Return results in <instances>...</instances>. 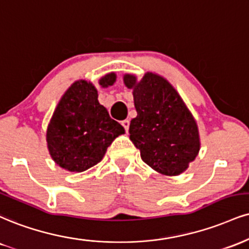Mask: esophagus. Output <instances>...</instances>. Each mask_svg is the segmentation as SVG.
Returning <instances> with one entry per match:
<instances>
[{
    "instance_id": "34e87169",
    "label": "esophagus",
    "mask_w": 249,
    "mask_h": 249,
    "mask_svg": "<svg viewBox=\"0 0 249 249\" xmlns=\"http://www.w3.org/2000/svg\"><path fill=\"white\" fill-rule=\"evenodd\" d=\"M122 125H123V127L125 128V131H128V126H130V121H128V119H124V121L122 122Z\"/></svg>"
}]
</instances>
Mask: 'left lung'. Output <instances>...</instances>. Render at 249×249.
Segmentation results:
<instances>
[{
    "mask_svg": "<svg viewBox=\"0 0 249 249\" xmlns=\"http://www.w3.org/2000/svg\"><path fill=\"white\" fill-rule=\"evenodd\" d=\"M124 83L133 89L137 117L128 132L142 161L164 175L183 173L199 151L198 128L184 102L157 74L146 73L139 82L126 74Z\"/></svg>",
    "mask_w": 249,
    "mask_h": 249,
    "instance_id": "1",
    "label": "left lung"
}]
</instances>
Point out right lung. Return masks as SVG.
I'll return each mask as SVG.
<instances>
[{
	"label": "right lung",
	"mask_w": 249,
	"mask_h": 249,
	"mask_svg": "<svg viewBox=\"0 0 249 249\" xmlns=\"http://www.w3.org/2000/svg\"><path fill=\"white\" fill-rule=\"evenodd\" d=\"M115 81V74H107L100 85L112 86ZM97 97L95 87L81 80L60 100L47 127L46 140L51 157L61 168L85 172L100 162L115 138L125 132Z\"/></svg>",
	"instance_id": "obj_1"
}]
</instances>
